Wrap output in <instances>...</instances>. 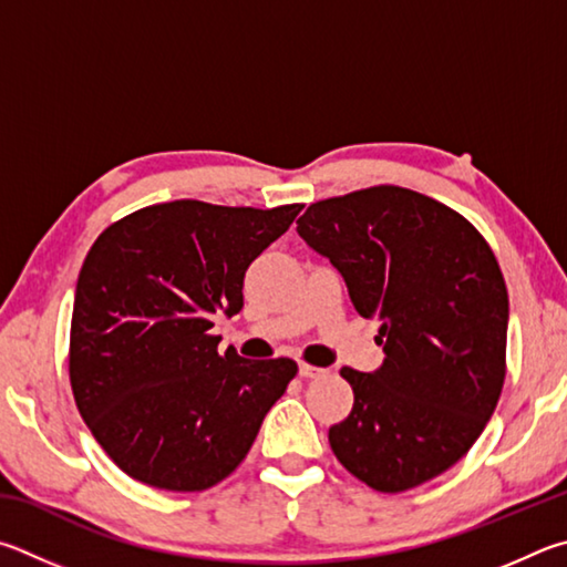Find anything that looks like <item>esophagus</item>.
<instances>
[{
  "label": "esophagus",
  "mask_w": 567,
  "mask_h": 567,
  "mask_svg": "<svg viewBox=\"0 0 567 567\" xmlns=\"http://www.w3.org/2000/svg\"><path fill=\"white\" fill-rule=\"evenodd\" d=\"M299 373L303 375V379H319V375H323L326 371H323V369H319V365L301 363V365H299Z\"/></svg>",
  "instance_id": "34e87169"
}]
</instances>
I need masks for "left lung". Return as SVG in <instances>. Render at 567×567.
<instances>
[{"instance_id":"1","label":"left lung","mask_w":567,"mask_h":567,"mask_svg":"<svg viewBox=\"0 0 567 567\" xmlns=\"http://www.w3.org/2000/svg\"><path fill=\"white\" fill-rule=\"evenodd\" d=\"M296 231L339 268L355 311L381 321V369H341L353 409L329 429L333 455L381 493L433 481L471 451L501 399L498 258L468 218L391 184L316 202Z\"/></svg>"}]
</instances>
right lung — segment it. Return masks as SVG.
I'll return each instance as SVG.
<instances>
[{
    "mask_svg": "<svg viewBox=\"0 0 567 567\" xmlns=\"http://www.w3.org/2000/svg\"><path fill=\"white\" fill-rule=\"evenodd\" d=\"M303 204L144 206L106 226L79 271L69 381L76 409L128 478L194 493L246 458L291 359L218 353L214 316L244 309V276Z\"/></svg>",
    "mask_w": 567,
    "mask_h": 567,
    "instance_id": "add662e5",
    "label": "right lung"
}]
</instances>
